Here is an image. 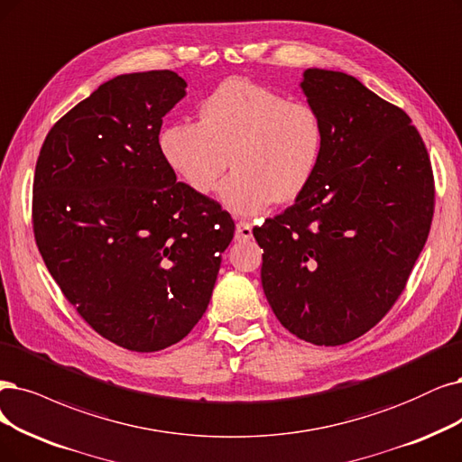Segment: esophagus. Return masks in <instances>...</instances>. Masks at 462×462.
Wrapping results in <instances>:
<instances>
[{"label": "esophagus", "instance_id": "34e87169", "mask_svg": "<svg viewBox=\"0 0 462 462\" xmlns=\"http://www.w3.org/2000/svg\"><path fill=\"white\" fill-rule=\"evenodd\" d=\"M253 236V226L249 225V222H237L236 225V237L237 240H251Z\"/></svg>", "mask_w": 462, "mask_h": 462}]
</instances>
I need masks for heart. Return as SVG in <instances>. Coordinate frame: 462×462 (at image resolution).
I'll use <instances>...</instances> for the list:
<instances>
[{"label":"heart","mask_w":462,"mask_h":462,"mask_svg":"<svg viewBox=\"0 0 462 462\" xmlns=\"http://www.w3.org/2000/svg\"><path fill=\"white\" fill-rule=\"evenodd\" d=\"M165 163L196 194H211L230 160L220 199L254 215L274 199L299 198L318 173L326 125L306 100L247 79H226L199 105V122L180 119L160 134Z\"/></svg>","instance_id":"1"}]
</instances>
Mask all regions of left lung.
<instances>
[{"instance_id":"left-lung-1","label":"left lung","mask_w":462,"mask_h":462,"mask_svg":"<svg viewBox=\"0 0 462 462\" xmlns=\"http://www.w3.org/2000/svg\"><path fill=\"white\" fill-rule=\"evenodd\" d=\"M300 88L326 150L310 186L253 236L282 326L338 346L377 326L405 289L430 232L434 173L411 117L356 78L310 68Z\"/></svg>"}]
</instances>
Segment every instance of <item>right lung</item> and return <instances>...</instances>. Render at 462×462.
Segmentation results:
<instances>
[{
	"mask_svg": "<svg viewBox=\"0 0 462 462\" xmlns=\"http://www.w3.org/2000/svg\"><path fill=\"white\" fill-rule=\"evenodd\" d=\"M171 70L102 83L47 133L32 226L51 276L110 343L158 352L208 310L234 220L177 182L160 150L163 116L186 95Z\"/></svg>",
	"mask_w": 462,
	"mask_h": 462,
	"instance_id": "add662e5",
	"label": "right lung"
}]
</instances>
